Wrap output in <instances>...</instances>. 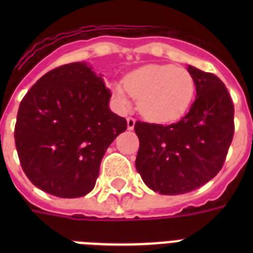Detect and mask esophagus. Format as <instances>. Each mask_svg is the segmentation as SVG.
<instances>
[{
  "label": "esophagus",
  "instance_id": "obj_1",
  "mask_svg": "<svg viewBox=\"0 0 253 253\" xmlns=\"http://www.w3.org/2000/svg\"><path fill=\"white\" fill-rule=\"evenodd\" d=\"M135 122H136V121H135L134 118L128 117V118H127V128H128V130H134Z\"/></svg>",
  "mask_w": 253,
  "mask_h": 253
}]
</instances>
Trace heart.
<instances>
[{"instance_id":"obj_1","label":"heart","mask_w":253,"mask_h":253,"mask_svg":"<svg viewBox=\"0 0 253 253\" xmlns=\"http://www.w3.org/2000/svg\"><path fill=\"white\" fill-rule=\"evenodd\" d=\"M111 91L122 109L128 97L138 99L139 111L152 122L167 123L181 118L196 94V83L184 68L170 64L144 65L125 77V84L113 81Z\"/></svg>"}]
</instances>
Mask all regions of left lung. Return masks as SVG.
I'll return each mask as SVG.
<instances>
[{
  "label": "left lung",
  "mask_w": 253,
  "mask_h": 253,
  "mask_svg": "<svg viewBox=\"0 0 253 253\" xmlns=\"http://www.w3.org/2000/svg\"><path fill=\"white\" fill-rule=\"evenodd\" d=\"M196 83L190 110L168 126L136 122L135 167L143 182L166 196L185 194L216 176L234 136V105L212 73L188 65Z\"/></svg>",
  "instance_id": "left-lung-1"
}]
</instances>
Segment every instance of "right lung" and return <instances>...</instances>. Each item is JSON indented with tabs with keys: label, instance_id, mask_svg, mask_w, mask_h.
<instances>
[{
	"label": "right lung",
	"instance_id": "add662e5",
	"mask_svg": "<svg viewBox=\"0 0 253 253\" xmlns=\"http://www.w3.org/2000/svg\"><path fill=\"white\" fill-rule=\"evenodd\" d=\"M110 90L86 61L45 73L22 99L15 147L26 176L43 192L77 198L93 190L103 155L127 128Z\"/></svg>",
	"mask_w": 253,
	"mask_h": 253
}]
</instances>
